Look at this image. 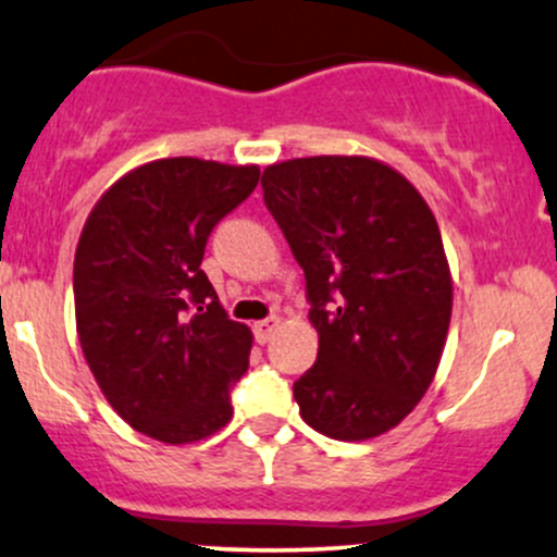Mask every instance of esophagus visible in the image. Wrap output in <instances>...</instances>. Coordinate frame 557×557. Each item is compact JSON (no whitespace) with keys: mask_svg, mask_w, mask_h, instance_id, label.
<instances>
[{"mask_svg":"<svg viewBox=\"0 0 557 557\" xmlns=\"http://www.w3.org/2000/svg\"><path fill=\"white\" fill-rule=\"evenodd\" d=\"M278 326V315H271V319H262V321H257V324L252 326V332H255V339L260 345H265L268 339H271V334H273V329Z\"/></svg>","mask_w":557,"mask_h":557,"instance_id":"1","label":"esophagus"}]
</instances>
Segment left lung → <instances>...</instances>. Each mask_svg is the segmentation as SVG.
Here are the masks:
<instances>
[{
	"mask_svg": "<svg viewBox=\"0 0 557 557\" xmlns=\"http://www.w3.org/2000/svg\"><path fill=\"white\" fill-rule=\"evenodd\" d=\"M262 199L305 273L319 356L295 382L302 420L337 441L382 435L433 382L451 276L417 188L367 157L268 166Z\"/></svg>",
	"mask_w": 557,
	"mask_h": 557,
	"instance_id": "obj_1",
	"label": "left lung"
}]
</instances>
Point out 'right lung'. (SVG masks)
<instances>
[{
  "label": "right lung",
  "instance_id": "obj_1",
  "mask_svg": "<svg viewBox=\"0 0 557 557\" xmlns=\"http://www.w3.org/2000/svg\"><path fill=\"white\" fill-rule=\"evenodd\" d=\"M257 181V166L159 159L89 212L74 260L76 329L100 391L137 433L190 444L231 420L252 332L228 319L201 260Z\"/></svg>",
  "mask_w": 557,
  "mask_h": 557
}]
</instances>
